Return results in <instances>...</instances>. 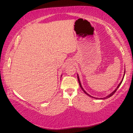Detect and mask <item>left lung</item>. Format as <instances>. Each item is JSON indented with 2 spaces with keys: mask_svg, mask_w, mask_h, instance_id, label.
<instances>
[{
  "mask_svg": "<svg viewBox=\"0 0 133 133\" xmlns=\"http://www.w3.org/2000/svg\"><path fill=\"white\" fill-rule=\"evenodd\" d=\"M125 71H124V75H125ZM124 76H123V79H122V80H121V82L120 83V84H119L118 85V86L117 87V88L114 90L112 92V93H111V94H110L109 95H108L107 97H104V98H100V99H105V98H109V97H110L111 96H112V95H113V94L115 93V92L117 91V90L118 89V88L119 87H120V85H121V83H122V82H123V78H124ZM77 78H78V83H79V85H80V87H81V89H82V90H83V91L84 92V93L87 94V95H88L89 96H90V97H93V98H97V99H99V98H96V97H93V96H90V94H89L88 93H87V92H85V91L84 90V89H83V88L82 87V84H81V83H80V78H79V77H78V75H77Z\"/></svg>",
  "mask_w": 133,
  "mask_h": 133,
  "instance_id": "8db88e82",
  "label": "left lung"
}]
</instances>
